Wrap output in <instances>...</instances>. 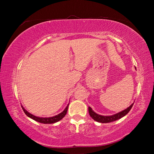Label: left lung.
Returning <instances> with one entry per match:
<instances>
[{"label": "left lung", "mask_w": 154, "mask_h": 154, "mask_svg": "<svg viewBox=\"0 0 154 154\" xmlns=\"http://www.w3.org/2000/svg\"><path fill=\"white\" fill-rule=\"evenodd\" d=\"M133 104H134V103L130 105L128 108L125 109V110L122 111H121V112H119L118 113H116V114H114V115L109 116H101V115L97 114V113L94 112V111H92V109L90 108V106L88 107V111H89V114L90 116H91L92 119H94V121L100 122V123H110V122L117 121V120L121 119L122 117L125 116L130 111V109H132Z\"/></svg>", "instance_id": "1"}]
</instances>
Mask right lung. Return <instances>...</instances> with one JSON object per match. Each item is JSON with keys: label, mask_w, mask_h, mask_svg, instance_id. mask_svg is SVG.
Returning a JSON list of instances; mask_svg holds the SVG:
<instances>
[{"label": "right lung", "mask_w": 154, "mask_h": 154, "mask_svg": "<svg viewBox=\"0 0 154 154\" xmlns=\"http://www.w3.org/2000/svg\"><path fill=\"white\" fill-rule=\"evenodd\" d=\"M22 107L23 111H24V112L25 113V114H26L28 117L31 118V119H32L33 120H34V121H35L39 122V123H44V124H51V123H56V122L60 121L61 119H62L65 116V115H66L67 113V110H68L69 104L67 105L66 109H65L62 113H60V114L54 116H53V117H50V118H41V117L35 116H33L32 114H31L30 113H29L28 111L26 110V109H24V107L23 106H22Z\"/></svg>", "instance_id": "right-lung-1"}]
</instances>
